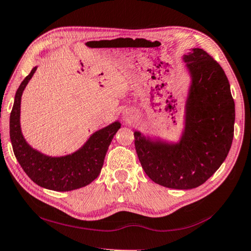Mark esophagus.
Returning <instances> with one entry per match:
<instances>
[{
	"instance_id": "obj_1",
	"label": "esophagus",
	"mask_w": 251,
	"mask_h": 251,
	"mask_svg": "<svg viewBox=\"0 0 251 251\" xmlns=\"http://www.w3.org/2000/svg\"><path fill=\"white\" fill-rule=\"evenodd\" d=\"M132 116H133L132 111H126V113L124 114V117L127 119V121H129V119L132 118Z\"/></svg>"
}]
</instances>
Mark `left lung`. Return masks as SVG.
<instances>
[{
  "label": "left lung",
  "instance_id": "obj_1",
  "mask_svg": "<svg viewBox=\"0 0 251 251\" xmlns=\"http://www.w3.org/2000/svg\"><path fill=\"white\" fill-rule=\"evenodd\" d=\"M191 77L180 141L152 140L134 132L135 149L151 180L170 189L200 186L220 168L233 138L234 101L221 66L203 49L183 55Z\"/></svg>",
  "mask_w": 251,
  "mask_h": 251
}]
</instances>
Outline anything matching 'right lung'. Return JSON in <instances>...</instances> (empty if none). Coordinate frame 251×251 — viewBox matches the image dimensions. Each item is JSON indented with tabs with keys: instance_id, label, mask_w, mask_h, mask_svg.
I'll use <instances>...</instances> for the list:
<instances>
[{
	"instance_id": "1",
	"label": "right lung",
	"mask_w": 251,
	"mask_h": 251,
	"mask_svg": "<svg viewBox=\"0 0 251 251\" xmlns=\"http://www.w3.org/2000/svg\"><path fill=\"white\" fill-rule=\"evenodd\" d=\"M38 67L31 70L17 90L10 115V138L13 152L23 171L42 188L66 192L88 185L100 173L114 135L121 128L118 121L90 135L85 144L65 156H48L31 147L25 141L20 124L23 90Z\"/></svg>"
}]
</instances>
